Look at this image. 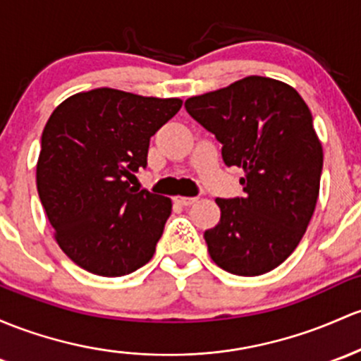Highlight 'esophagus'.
Listing matches in <instances>:
<instances>
[{
    "mask_svg": "<svg viewBox=\"0 0 361 361\" xmlns=\"http://www.w3.org/2000/svg\"><path fill=\"white\" fill-rule=\"evenodd\" d=\"M197 197H189V196H177L176 201L179 204H182V207H191L192 203H196Z\"/></svg>",
    "mask_w": 361,
    "mask_h": 361,
    "instance_id": "1",
    "label": "esophagus"
}]
</instances>
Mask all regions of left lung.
<instances>
[{"mask_svg": "<svg viewBox=\"0 0 361 361\" xmlns=\"http://www.w3.org/2000/svg\"><path fill=\"white\" fill-rule=\"evenodd\" d=\"M184 106L222 142L226 165L244 170V197L215 200L220 222L204 232L208 253L234 275L270 272L296 250L319 197L324 151L310 108L294 87L259 75Z\"/></svg>", "mask_w": 361, "mask_h": 361, "instance_id": "left-lung-1", "label": "left lung"}]
</instances>
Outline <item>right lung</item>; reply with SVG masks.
I'll list each match as a JSON object with an SVG mask.
<instances>
[{"instance_id":"right-lung-1","label":"right lung","mask_w":361,"mask_h":361,"mask_svg":"<svg viewBox=\"0 0 361 361\" xmlns=\"http://www.w3.org/2000/svg\"><path fill=\"white\" fill-rule=\"evenodd\" d=\"M180 106L179 98L98 87L67 98L46 122L37 192L58 246L80 269L120 277L153 257L172 201L129 180L148 165L151 135Z\"/></svg>"}]
</instances>
